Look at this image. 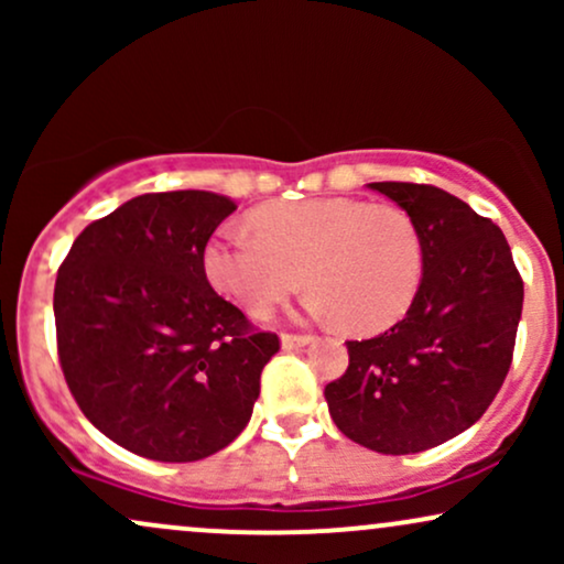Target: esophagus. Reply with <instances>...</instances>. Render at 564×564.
I'll return each mask as SVG.
<instances>
[{"label": "esophagus", "instance_id": "obj_1", "mask_svg": "<svg viewBox=\"0 0 564 564\" xmlns=\"http://www.w3.org/2000/svg\"><path fill=\"white\" fill-rule=\"evenodd\" d=\"M310 341H313V336H307V334H283V336H281V345L286 347V349L307 347Z\"/></svg>", "mask_w": 564, "mask_h": 564}]
</instances>
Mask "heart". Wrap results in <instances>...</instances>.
Instances as JSON below:
<instances>
[{
  "label": "heart",
  "instance_id": "obj_1",
  "mask_svg": "<svg viewBox=\"0 0 564 564\" xmlns=\"http://www.w3.org/2000/svg\"><path fill=\"white\" fill-rule=\"evenodd\" d=\"M251 228L225 225L204 246V273L249 315H268L304 281L307 310L349 334H379L408 313L424 246L398 206L347 196L275 200Z\"/></svg>",
  "mask_w": 564,
  "mask_h": 564
}]
</instances>
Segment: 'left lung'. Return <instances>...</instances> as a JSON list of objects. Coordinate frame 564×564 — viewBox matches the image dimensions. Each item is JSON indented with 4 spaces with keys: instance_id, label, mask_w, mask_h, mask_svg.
Returning <instances> with one entry per match:
<instances>
[{
    "instance_id": "obj_1",
    "label": "left lung",
    "mask_w": 564,
    "mask_h": 564,
    "mask_svg": "<svg viewBox=\"0 0 564 564\" xmlns=\"http://www.w3.org/2000/svg\"><path fill=\"white\" fill-rule=\"evenodd\" d=\"M416 225L424 275L405 318L347 341L345 377L326 387L341 435L405 456L462 435L511 366L522 278L498 225L435 185L368 183Z\"/></svg>"
}]
</instances>
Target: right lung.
Wrapping results in <instances>:
<instances>
[{
    "instance_id": "right-lung-1",
    "label": "right lung",
    "mask_w": 564,
    "mask_h": 564,
    "mask_svg": "<svg viewBox=\"0 0 564 564\" xmlns=\"http://www.w3.org/2000/svg\"><path fill=\"white\" fill-rule=\"evenodd\" d=\"M236 200L145 193L87 225L55 281L57 355L84 416L153 462H198L249 424L275 334H254L204 273Z\"/></svg>"
}]
</instances>
